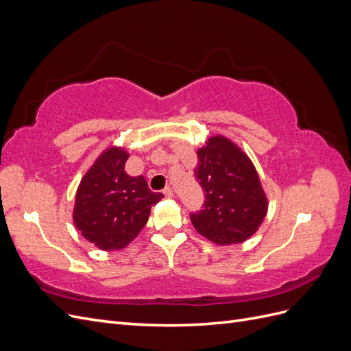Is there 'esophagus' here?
<instances>
[{"label": "esophagus", "instance_id": "esophagus-1", "mask_svg": "<svg viewBox=\"0 0 351 351\" xmlns=\"http://www.w3.org/2000/svg\"><path fill=\"white\" fill-rule=\"evenodd\" d=\"M164 195H165L167 197H169V199L174 197V190L171 189V186H167V187L164 189Z\"/></svg>", "mask_w": 351, "mask_h": 351}]
</instances>
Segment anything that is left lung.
Returning <instances> with one entry per match:
<instances>
[{
  "mask_svg": "<svg viewBox=\"0 0 351 351\" xmlns=\"http://www.w3.org/2000/svg\"><path fill=\"white\" fill-rule=\"evenodd\" d=\"M195 176L205 192L204 209L190 215L199 234L219 246L246 241L268 212L256 168L224 136H212L197 151Z\"/></svg>",
  "mask_w": 351,
  "mask_h": 351,
  "instance_id": "obj_1",
  "label": "left lung"
}]
</instances>
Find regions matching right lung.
Returning <instances> with one entry per match:
<instances>
[{"label":"right lung","instance_id":"obj_1","mask_svg":"<svg viewBox=\"0 0 351 351\" xmlns=\"http://www.w3.org/2000/svg\"><path fill=\"white\" fill-rule=\"evenodd\" d=\"M129 154L112 146L84 174L76 193L73 221L82 236L101 250H121L137 237L151 208L164 197L143 176L124 171Z\"/></svg>","mask_w":351,"mask_h":351}]
</instances>
